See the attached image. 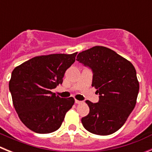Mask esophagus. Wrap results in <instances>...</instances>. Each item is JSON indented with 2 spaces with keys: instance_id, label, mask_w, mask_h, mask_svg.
Listing matches in <instances>:
<instances>
[{
  "instance_id": "esophagus-1",
  "label": "esophagus",
  "mask_w": 152,
  "mask_h": 152,
  "mask_svg": "<svg viewBox=\"0 0 152 152\" xmlns=\"http://www.w3.org/2000/svg\"><path fill=\"white\" fill-rule=\"evenodd\" d=\"M75 103H77V104H80V103H82V101H80V100H75Z\"/></svg>"
}]
</instances>
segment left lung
<instances>
[{"instance_id": "1", "label": "left lung", "mask_w": 152, "mask_h": 152, "mask_svg": "<svg viewBox=\"0 0 152 152\" xmlns=\"http://www.w3.org/2000/svg\"><path fill=\"white\" fill-rule=\"evenodd\" d=\"M77 60L93 70L92 87L100 94L98 103L86 100L90 112L81 119L83 126L96 135L114 133L136 104L139 83L135 67L113 50L100 45L80 52Z\"/></svg>"}]
</instances>
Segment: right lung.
Returning <instances> with one entry per match:
<instances>
[{"instance_id":"right-lung-1","label":"right lung","mask_w":152,"mask_h":152,"mask_svg":"<svg viewBox=\"0 0 152 152\" xmlns=\"http://www.w3.org/2000/svg\"><path fill=\"white\" fill-rule=\"evenodd\" d=\"M77 54L36 56L13 69L9 89L19 118L28 129L46 134L60 128L75 99L61 98L51 90L62 84Z\"/></svg>"}]
</instances>
